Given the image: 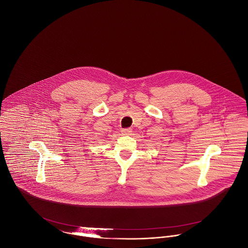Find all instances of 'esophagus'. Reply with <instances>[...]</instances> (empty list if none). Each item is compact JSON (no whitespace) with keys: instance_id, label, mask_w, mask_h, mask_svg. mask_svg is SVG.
<instances>
[{"instance_id":"34e87169","label":"esophagus","mask_w":248,"mask_h":248,"mask_svg":"<svg viewBox=\"0 0 248 248\" xmlns=\"http://www.w3.org/2000/svg\"><path fill=\"white\" fill-rule=\"evenodd\" d=\"M131 129H129V128H124V129L122 130V134L123 135H130L131 134Z\"/></svg>"}]
</instances>
